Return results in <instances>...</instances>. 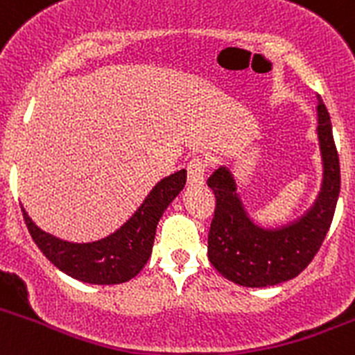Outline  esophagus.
<instances>
[{
	"instance_id": "1",
	"label": "esophagus",
	"mask_w": 355,
	"mask_h": 355,
	"mask_svg": "<svg viewBox=\"0 0 355 355\" xmlns=\"http://www.w3.org/2000/svg\"><path fill=\"white\" fill-rule=\"evenodd\" d=\"M205 171L206 161L201 159V157H194L187 164V184L191 187H199V185L205 184Z\"/></svg>"
}]
</instances>
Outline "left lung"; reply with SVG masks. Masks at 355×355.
Listing matches in <instances>:
<instances>
[{
  "label": "left lung",
  "instance_id": "1",
  "mask_svg": "<svg viewBox=\"0 0 355 355\" xmlns=\"http://www.w3.org/2000/svg\"><path fill=\"white\" fill-rule=\"evenodd\" d=\"M318 142L322 185L314 206L281 227H263L244 208L232 171L220 166L208 178L216 198L208 234V258L225 279L246 288H269L297 277L321 248L340 194V161L331 119L318 95Z\"/></svg>",
  "mask_w": 355,
  "mask_h": 355
}]
</instances>
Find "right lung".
Listing matches in <instances>:
<instances>
[{"instance_id":"right-lung-1","label":"right lung","mask_w":355,"mask_h":355,"mask_svg":"<svg viewBox=\"0 0 355 355\" xmlns=\"http://www.w3.org/2000/svg\"><path fill=\"white\" fill-rule=\"evenodd\" d=\"M185 180L187 171L180 170L157 182L132 218L116 232L92 243H72L44 232L27 215L24 206L22 215L34 243L62 272L88 284H121L133 279L147 263L157 222L180 194Z\"/></svg>"}]
</instances>
